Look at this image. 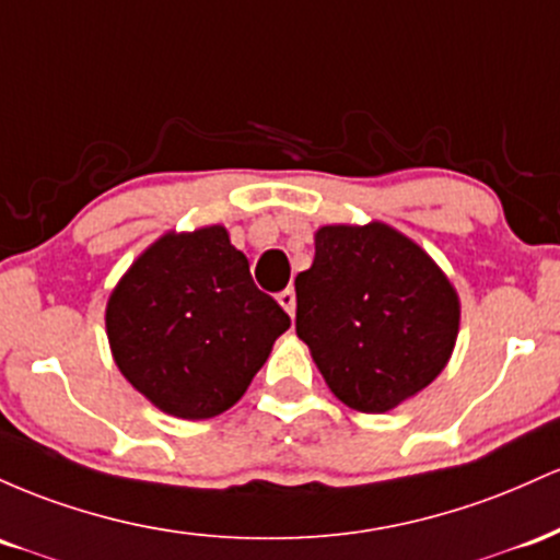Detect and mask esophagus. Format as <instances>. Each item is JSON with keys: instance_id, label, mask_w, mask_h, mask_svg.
<instances>
[{"instance_id": "1", "label": "esophagus", "mask_w": 560, "mask_h": 560, "mask_svg": "<svg viewBox=\"0 0 560 560\" xmlns=\"http://www.w3.org/2000/svg\"><path fill=\"white\" fill-rule=\"evenodd\" d=\"M278 301L282 310L293 317V312H296V291H293V288H285V291L278 293Z\"/></svg>"}]
</instances>
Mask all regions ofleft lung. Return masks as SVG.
Instances as JSON below:
<instances>
[{"mask_svg": "<svg viewBox=\"0 0 560 560\" xmlns=\"http://www.w3.org/2000/svg\"><path fill=\"white\" fill-rule=\"evenodd\" d=\"M460 323L455 288L386 224L323 228L296 278V332L330 392L360 412L416 397L447 364Z\"/></svg>", "mask_w": 560, "mask_h": 560, "instance_id": "8db88e82", "label": "left lung"}]
</instances>
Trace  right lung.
I'll use <instances>...</instances> for the list:
<instances>
[{"label": "right lung", "instance_id": "1", "mask_svg": "<svg viewBox=\"0 0 560 560\" xmlns=\"http://www.w3.org/2000/svg\"><path fill=\"white\" fill-rule=\"evenodd\" d=\"M113 360L168 416L230 410L291 317L256 288L224 228L163 235L131 264L105 312Z\"/></svg>", "mask_w": 560, "mask_h": 560}]
</instances>
